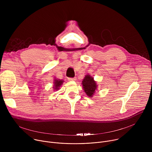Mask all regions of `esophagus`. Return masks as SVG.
<instances>
[{
	"instance_id": "esophagus-1",
	"label": "esophagus",
	"mask_w": 152,
	"mask_h": 152,
	"mask_svg": "<svg viewBox=\"0 0 152 152\" xmlns=\"http://www.w3.org/2000/svg\"><path fill=\"white\" fill-rule=\"evenodd\" d=\"M68 80L70 81H74L76 80V77H69Z\"/></svg>"
}]
</instances>
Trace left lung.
<instances>
[{
	"mask_svg": "<svg viewBox=\"0 0 152 152\" xmlns=\"http://www.w3.org/2000/svg\"><path fill=\"white\" fill-rule=\"evenodd\" d=\"M82 86L86 95L93 97L97 89V84L94 79L90 75H86L82 80Z\"/></svg>",
	"mask_w": 152,
	"mask_h": 152,
	"instance_id": "1",
	"label": "left lung"
}]
</instances>
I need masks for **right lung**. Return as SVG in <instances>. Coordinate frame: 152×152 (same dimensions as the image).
I'll return each mask as SVG.
<instances>
[{"mask_svg": "<svg viewBox=\"0 0 152 152\" xmlns=\"http://www.w3.org/2000/svg\"><path fill=\"white\" fill-rule=\"evenodd\" d=\"M63 82L64 81H62V80H57V79H55V82H54V83H55V88H54L55 89H56V90H58L59 89V86L62 84V83H63Z\"/></svg>", "mask_w": 152, "mask_h": 152, "instance_id": "obj_1", "label": "right lung"}]
</instances>
